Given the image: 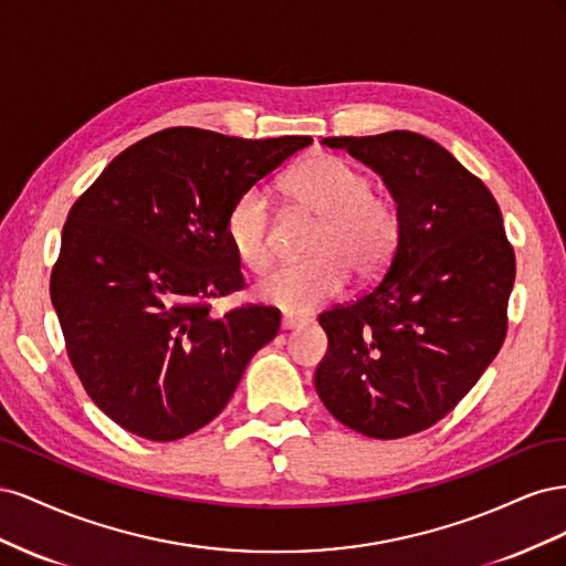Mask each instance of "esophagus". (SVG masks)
Segmentation results:
<instances>
[{"mask_svg":"<svg viewBox=\"0 0 566 566\" xmlns=\"http://www.w3.org/2000/svg\"><path fill=\"white\" fill-rule=\"evenodd\" d=\"M306 321L304 318H297V316H283L281 318V328L283 331H297V328H304Z\"/></svg>","mask_w":566,"mask_h":566,"instance_id":"esophagus-1","label":"esophagus"}]
</instances>
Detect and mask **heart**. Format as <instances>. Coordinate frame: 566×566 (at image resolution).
<instances>
[{
    "instance_id": "b5f03b06",
    "label": "heart",
    "mask_w": 566,
    "mask_h": 566,
    "mask_svg": "<svg viewBox=\"0 0 566 566\" xmlns=\"http://www.w3.org/2000/svg\"><path fill=\"white\" fill-rule=\"evenodd\" d=\"M285 191L316 217L302 262L281 264L254 283V295L290 314H306L339 295L352 271L373 281L389 266L401 238L397 205L373 191V181L345 158L321 153L297 165ZM235 260L260 273L271 262V202L262 188L238 196L224 221Z\"/></svg>"
}]
</instances>
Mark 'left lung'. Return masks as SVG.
<instances>
[{
  "label": "left lung",
  "instance_id": "1",
  "mask_svg": "<svg viewBox=\"0 0 566 566\" xmlns=\"http://www.w3.org/2000/svg\"><path fill=\"white\" fill-rule=\"evenodd\" d=\"M387 184L401 238L366 295L318 316L323 406L373 439L416 434L451 413L501 352L515 252L482 179L416 132L328 136Z\"/></svg>",
  "mask_w": 566,
  "mask_h": 566
}]
</instances>
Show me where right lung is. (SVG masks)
<instances>
[{"mask_svg":"<svg viewBox=\"0 0 566 566\" xmlns=\"http://www.w3.org/2000/svg\"><path fill=\"white\" fill-rule=\"evenodd\" d=\"M312 136L238 139L172 127L136 142L67 212L51 302L92 401L123 430L177 441L214 420L281 312L210 300L243 290L233 200Z\"/></svg>","mask_w":566,"mask_h":566,"instance_id":"right-lung-1","label":"right lung"}]
</instances>
